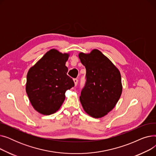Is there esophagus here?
<instances>
[{
	"instance_id": "1",
	"label": "esophagus",
	"mask_w": 156,
	"mask_h": 156,
	"mask_svg": "<svg viewBox=\"0 0 156 156\" xmlns=\"http://www.w3.org/2000/svg\"><path fill=\"white\" fill-rule=\"evenodd\" d=\"M73 81H74V83H75V86H76V85H77V84H78V79H76V78L73 79Z\"/></svg>"
}]
</instances>
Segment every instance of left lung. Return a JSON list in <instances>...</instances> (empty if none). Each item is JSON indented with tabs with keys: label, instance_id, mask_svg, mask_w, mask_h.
<instances>
[{
	"label": "left lung",
	"instance_id": "8db88e82",
	"mask_svg": "<svg viewBox=\"0 0 156 156\" xmlns=\"http://www.w3.org/2000/svg\"><path fill=\"white\" fill-rule=\"evenodd\" d=\"M79 58L86 68L87 81L80 101L89 116L101 118L113 109L122 94L119 69L100 51L80 52Z\"/></svg>",
	"mask_w": 156,
	"mask_h": 156
}]
</instances>
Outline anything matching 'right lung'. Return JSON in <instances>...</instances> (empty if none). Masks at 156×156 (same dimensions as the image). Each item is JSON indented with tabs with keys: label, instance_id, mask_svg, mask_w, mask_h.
I'll use <instances>...</instances> for the list:
<instances>
[{
	"label": "right lung",
	"instance_id": "obj_1",
	"mask_svg": "<svg viewBox=\"0 0 156 156\" xmlns=\"http://www.w3.org/2000/svg\"><path fill=\"white\" fill-rule=\"evenodd\" d=\"M69 53L51 49L31 67L27 73L26 92L34 108L44 115L58 111L65 99V93L75 85L66 62Z\"/></svg>",
	"mask_w": 156,
	"mask_h": 156
}]
</instances>
